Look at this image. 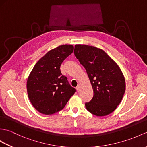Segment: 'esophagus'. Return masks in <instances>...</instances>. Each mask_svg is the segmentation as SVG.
Instances as JSON below:
<instances>
[{
    "label": "esophagus",
    "instance_id": "34e87169",
    "mask_svg": "<svg viewBox=\"0 0 147 147\" xmlns=\"http://www.w3.org/2000/svg\"><path fill=\"white\" fill-rule=\"evenodd\" d=\"M76 90H77L78 92H80V90H81V85H78L77 86Z\"/></svg>",
    "mask_w": 147,
    "mask_h": 147
}]
</instances>
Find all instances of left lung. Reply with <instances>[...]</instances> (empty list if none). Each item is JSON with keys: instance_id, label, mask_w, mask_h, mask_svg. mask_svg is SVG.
I'll return each instance as SVG.
<instances>
[{"instance_id": "1", "label": "left lung", "mask_w": 147, "mask_h": 147, "mask_svg": "<svg viewBox=\"0 0 147 147\" xmlns=\"http://www.w3.org/2000/svg\"><path fill=\"white\" fill-rule=\"evenodd\" d=\"M74 55L85 67L92 86L93 96L85 104L90 113L105 116L120 104L126 90L124 76L120 67L101 49L77 44Z\"/></svg>"}]
</instances>
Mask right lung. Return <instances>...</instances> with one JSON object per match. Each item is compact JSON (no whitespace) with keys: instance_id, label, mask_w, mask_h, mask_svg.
<instances>
[{"instance_id":"obj_1","label":"right lung","mask_w":147,"mask_h":147,"mask_svg":"<svg viewBox=\"0 0 147 147\" xmlns=\"http://www.w3.org/2000/svg\"><path fill=\"white\" fill-rule=\"evenodd\" d=\"M73 50V45L67 44L51 50L31 71L26 83L28 96L40 113L51 115L61 111L76 92L60 69L62 62Z\"/></svg>"}]
</instances>
